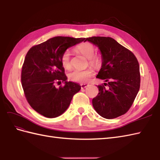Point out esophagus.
Returning a JSON list of instances; mask_svg holds the SVG:
<instances>
[{"label":"esophagus","mask_w":160,"mask_h":160,"mask_svg":"<svg viewBox=\"0 0 160 160\" xmlns=\"http://www.w3.org/2000/svg\"><path fill=\"white\" fill-rule=\"evenodd\" d=\"M80 86H81V88L83 89V88H85L86 87H87L88 85L87 84H81Z\"/></svg>","instance_id":"obj_1"}]
</instances>
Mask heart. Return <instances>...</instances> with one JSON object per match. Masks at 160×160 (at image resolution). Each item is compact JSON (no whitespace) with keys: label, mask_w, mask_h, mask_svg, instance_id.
Here are the masks:
<instances>
[{"label":"heart","mask_w":160,"mask_h":160,"mask_svg":"<svg viewBox=\"0 0 160 160\" xmlns=\"http://www.w3.org/2000/svg\"><path fill=\"white\" fill-rule=\"evenodd\" d=\"M76 50L80 54L88 58L89 64L92 66L98 67L102 62V59L99 56L94 55L95 48L92 43L84 42L77 46ZM61 63L65 69H69L71 68V53L69 50L63 52L61 57ZM94 75V72L92 69L79 70L73 69L68 73V78L74 82L87 83L91 78Z\"/></svg>","instance_id":"heart-1"}]
</instances>
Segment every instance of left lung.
<instances>
[{
    "mask_svg": "<svg viewBox=\"0 0 160 160\" xmlns=\"http://www.w3.org/2000/svg\"><path fill=\"white\" fill-rule=\"evenodd\" d=\"M87 41L101 51L102 66L97 78L108 82L98 86L99 93L92 99V106L105 118L120 117L129 110L139 91L138 61L132 52L109 37H92Z\"/></svg>",
    "mask_w": 160,
    "mask_h": 160,
    "instance_id": "8db88e82",
    "label": "left lung"
}]
</instances>
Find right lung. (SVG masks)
<instances>
[{
  "label": "right lung",
  "mask_w": 160,
  "mask_h": 160,
  "mask_svg": "<svg viewBox=\"0 0 160 160\" xmlns=\"http://www.w3.org/2000/svg\"><path fill=\"white\" fill-rule=\"evenodd\" d=\"M85 38L55 37L30 48L22 68L21 82L25 98L37 112L47 118L60 116L68 109L81 87L66 81L61 63L63 52ZM65 82L64 86L55 85Z\"/></svg>",
  "instance_id": "1"
}]
</instances>
